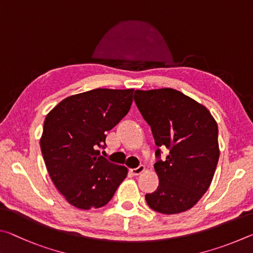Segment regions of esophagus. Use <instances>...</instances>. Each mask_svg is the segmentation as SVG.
I'll return each mask as SVG.
<instances>
[{"mask_svg": "<svg viewBox=\"0 0 253 253\" xmlns=\"http://www.w3.org/2000/svg\"><path fill=\"white\" fill-rule=\"evenodd\" d=\"M132 173H133L134 175H139L141 173H143V172L145 171V167L144 166H140L138 168H135V169H132Z\"/></svg>", "mask_w": 253, "mask_h": 253, "instance_id": "esophagus-1", "label": "esophagus"}]
</instances>
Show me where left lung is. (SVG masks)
Listing matches in <instances>:
<instances>
[{"label":"left lung","mask_w":253,"mask_h":253,"mask_svg":"<svg viewBox=\"0 0 253 253\" xmlns=\"http://www.w3.org/2000/svg\"><path fill=\"white\" fill-rule=\"evenodd\" d=\"M134 101L156 144L170 150L154 165L159 187L145 194L148 206L163 214L191 209L209 189L218 165L216 121L205 105L174 88L135 90Z\"/></svg>","instance_id":"obj_1"}]
</instances>
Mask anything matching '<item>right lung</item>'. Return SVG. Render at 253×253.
<instances>
[{
  "label": "right lung",
  "mask_w": 253,
  "mask_h": 253,
  "mask_svg": "<svg viewBox=\"0 0 253 253\" xmlns=\"http://www.w3.org/2000/svg\"><path fill=\"white\" fill-rule=\"evenodd\" d=\"M134 88L94 90L70 95L44 120L40 139L52 182L71 206H105L126 178L127 168L100 156L105 133L126 117Z\"/></svg>",
  "instance_id": "add662e5"
}]
</instances>
